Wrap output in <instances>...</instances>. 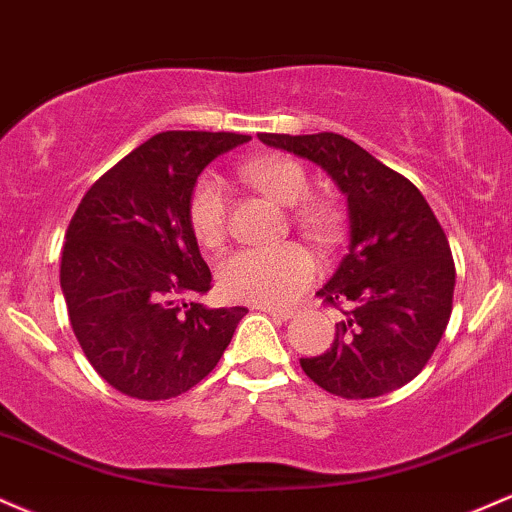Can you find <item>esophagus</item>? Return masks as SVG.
<instances>
[{
  "label": "esophagus",
  "mask_w": 512,
  "mask_h": 512,
  "mask_svg": "<svg viewBox=\"0 0 512 512\" xmlns=\"http://www.w3.org/2000/svg\"><path fill=\"white\" fill-rule=\"evenodd\" d=\"M261 311H266V314L280 318V321H290V318H294V314L297 311L290 309V306H258Z\"/></svg>",
  "instance_id": "esophagus-1"
}]
</instances>
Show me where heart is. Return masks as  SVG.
<instances>
[{
    "label": "heart",
    "instance_id": "heart-1",
    "mask_svg": "<svg viewBox=\"0 0 512 512\" xmlns=\"http://www.w3.org/2000/svg\"><path fill=\"white\" fill-rule=\"evenodd\" d=\"M242 177L273 201L294 209V222L309 237L326 239L335 232V213L328 203L311 201V177L299 160L285 155H266L246 162ZM227 191L220 177L203 174L189 194V227L196 242L206 249L222 244L227 234ZM316 258L299 244L239 249L218 266L222 292L239 302L282 306L297 299L316 280Z\"/></svg>",
    "mask_w": 512,
    "mask_h": 512
}]
</instances>
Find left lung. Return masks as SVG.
<instances>
[{
	"label": "left lung",
	"mask_w": 512,
	"mask_h": 512,
	"mask_svg": "<svg viewBox=\"0 0 512 512\" xmlns=\"http://www.w3.org/2000/svg\"><path fill=\"white\" fill-rule=\"evenodd\" d=\"M258 138L321 165L350 210V251L316 292L345 318L330 350L299 359L304 374L347 400L393 393L424 369L453 311L455 263L441 222L410 179L350 138Z\"/></svg>",
	"instance_id": "obj_1"
}]
</instances>
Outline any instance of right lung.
Returning a JSON list of instances; mask_svg holds the SVG:
<instances>
[{"label": "right lung", "mask_w": 512, "mask_h": 512, "mask_svg": "<svg viewBox=\"0 0 512 512\" xmlns=\"http://www.w3.org/2000/svg\"><path fill=\"white\" fill-rule=\"evenodd\" d=\"M249 138L162 131L102 174L69 222L59 266L69 323L90 366L129 398L170 400L201 383L246 314L191 302L213 275L186 208L208 162Z\"/></svg>", "instance_id": "obj_1"}]
</instances>
